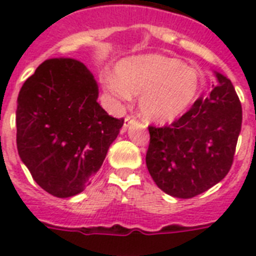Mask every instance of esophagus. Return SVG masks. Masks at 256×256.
I'll return each instance as SVG.
<instances>
[{"instance_id":"1","label":"esophagus","mask_w":256,"mask_h":256,"mask_svg":"<svg viewBox=\"0 0 256 256\" xmlns=\"http://www.w3.org/2000/svg\"><path fill=\"white\" fill-rule=\"evenodd\" d=\"M134 120H136V118H134V116H126V118H124V130H126V128H128V126H130V124H132V122H134Z\"/></svg>"}]
</instances>
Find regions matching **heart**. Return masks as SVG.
I'll return each instance as SVG.
<instances>
[{"label": "heart", "instance_id": "1", "mask_svg": "<svg viewBox=\"0 0 256 256\" xmlns=\"http://www.w3.org/2000/svg\"><path fill=\"white\" fill-rule=\"evenodd\" d=\"M116 78L106 88L118 100L140 96V114L148 120L166 124L183 116L200 92V77L194 68L180 60L146 54L126 58L116 66Z\"/></svg>", "mask_w": 256, "mask_h": 256}]
</instances>
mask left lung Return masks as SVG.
<instances>
[{
	"label": "left lung",
	"instance_id": "1",
	"mask_svg": "<svg viewBox=\"0 0 256 256\" xmlns=\"http://www.w3.org/2000/svg\"><path fill=\"white\" fill-rule=\"evenodd\" d=\"M199 96L170 126H148L146 166L166 194L188 199L220 182L230 171L242 128V104L227 77Z\"/></svg>",
	"mask_w": 256,
	"mask_h": 256
}]
</instances>
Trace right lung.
<instances>
[{"instance_id": "obj_1", "label": "right lung", "mask_w": 256, "mask_h": 256, "mask_svg": "<svg viewBox=\"0 0 256 256\" xmlns=\"http://www.w3.org/2000/svg\"><path fill=\"white\" fill-rule=\"evenodd\" d=\"M98 85L82 62H42L18 94L20 158L37 184L58 198L80 194L104 164L124 118L96 102Z\"/></svg>"}]
</instances>
